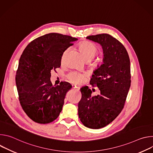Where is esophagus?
<instances>
[{
  "mask_svg": "<svg viewBox=\"0 0 153 153\" xmlns=\"http://www.w3.org/2000/svg\"><path fill=\"white\" fill-rule=\"evenodd\" d=\"M72 86H73V88L74 89V90H79V89H80V87L79 86H77V85H72Z\"/></svg>",
  "mask_w": 153,
  "mask_h": 153,
  "instance_id": "1",
  "label": "esophagus"
}]
</instances>
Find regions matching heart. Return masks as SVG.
I'll return each instance as SVG.
<instances>
[{
    "label": "heart",
    "instance_id": "b5f03b06",
    "mask_svg": "<svg viewBox=\"0 0 153 153\" xmlns=\"http://www.w3.org/2000/svg\"><path fill=\"white\" fill-rule=\"evenodd\" d=\"M79 50L82 53L83 57L85 60H91L93 59L98 51V48L96 45L90 41H83L80 42L79 44ZM85 77V74L77 71L71 72L68 75L69 80L74 83H82Z\"/></svg>",
    "mask_w": 153,
    "mask_h": 153
}]
</instances>
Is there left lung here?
Listing matches in <instances>:
<instances>
[{
    "label": "left lung",
    "instance_id": "1",
    "mask_svg": "<svg viewBox=\"0 0 153 153\" xmlns=\"http://www.w3.org/2000/svg\"><path fill=\"white\" fill-rule=\"evenodd\" d=\"M86 39L99 43L103 49V64L98 65L90 80L100 94L93 97L88 86L81 88L78 114L85 126L99 129L113 122L123 108L131 86L130 60L124 46L110 34L89 36Z\"/></svg>",
    "mask_w": 153,
    "mask_h": 153
}]
</instances>
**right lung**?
I'll return each mask as SVG.
<instances>
[{
	"instance_id": "1",
	"label": "right lung",
	"mask_w": 153,
	"mask_h": 153,
	"mask_svg": "<svg viewBox=\"0 0 153 153\" xmlns=\"http://www.w3.org/2000/svg\"><path fill=\"white\" fill-rule=\"evenodd\" d=\"M77 38L59 33L40 36L27 46L19 59L16 83L20 103L34 122L45 124L59 116L71 85L53 86L51 71L59 68L63 52Z\"/></svg>"
}]
</instances>
